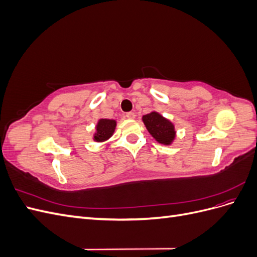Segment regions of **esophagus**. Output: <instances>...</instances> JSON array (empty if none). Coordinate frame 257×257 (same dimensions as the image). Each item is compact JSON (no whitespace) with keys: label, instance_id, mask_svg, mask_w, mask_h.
I'll use <instances>...</instances> for the list:
<instances>
[{"label":"esophagus","instance_id":"obj_1","mask_svg":"<svg viewBox=\"0 0 257 257\" xmlns=\"http://www.w3.org/2000/svg\"><path fill=\"white\" fill-rule=\"evenodd\" d=\"M125 116L127 119H135V116H136V114H135V112H127L126 114H125Z\"/></svg>","mask_w":257,"mask_h":257}]
</instances>
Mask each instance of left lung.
I'll use <instances>...</instances> for the list:
<instances>
[{"instance_id": "8db88e82", "label": "left lung", "mask_w": 257, "mask_h": 257, "mask_svg": "<svg viewBox=\"0 0 257 257\" xmlns=\"http://www.w3.org/2000/svg\"><path fill=\"white\" fill-rule=\"evenodd\" d=\"M143 122L150 135L161 145L170 146L176 139L175 124L158 111L143 115Z\"/></svg>"}]
</instances>
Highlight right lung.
Returning a JSON list of instances; mask_svg holds the SVG:
<instances>
[{"label":"right lung","mask_w":257,"mask_h":257,"mask_svg":"<svg viewBox=\"0 0 257 257\" xmlns=\"http://www.w3.org/2000/svg\"><path fill=\"white\" fill-rule=\"evenodd\" d=\"M116 121L113 119H99L95 125L93 141L96 143H106L115 131Z\"/></svg>","instance_id":"right-lung-1"}]
</instances>
